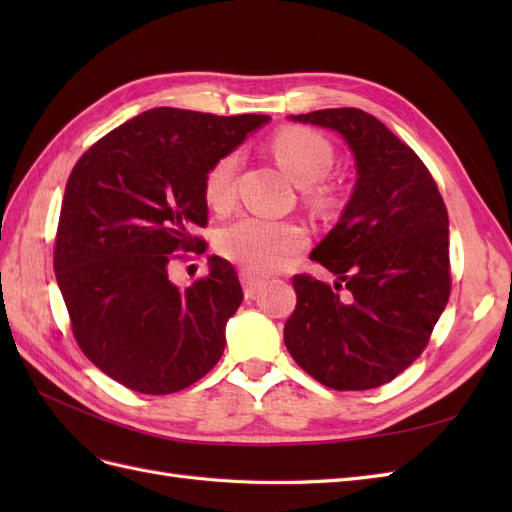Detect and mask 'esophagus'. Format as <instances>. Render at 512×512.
Instances as JSON below:
<instances>
[{"label":"esophagus","mask_w":512,"mask_h":512,"mask_svg":"<svg viewBox=\"0 0 512 512\" xmlns=\"http://www.w3.org/2000/svg\"><path fill=\"white\" fill-rule=\"evenodd\" d=\"M241 282H243L245 297H252V294H256L262 286H265V282H262L260 277H256V275L250 273V271H241Z\"/></svg>","instance_id":"34e87169"}]
</instances>
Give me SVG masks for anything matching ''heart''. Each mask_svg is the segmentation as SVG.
Listing matches in <instances>:
<instances>
[{
	"label": "heart",
	"mask_w": 512,
	"mask_h": 512,
	"mask_svg": "<svg viewBox=\"0 0 512 512\" xmlns=\"http://www.w3.org/2000/svg\"><path fill=\"white\" fill-rule=\"evenodd\" d=\"M273 153L286 173L305 185L312 203L327 207L333 203V190L322 179L333 168V147L312 128H284L273 136ZM237 153L218 158L205 175V203L213 211H228L237 198ZM307 245V232L294 222H275L258 215H245L220 230L218 247L224 258L237 262L250 273H273L286 267L294 254Z\"/></svg>",
	"instance_id": "heart-1"
}]
</instances>
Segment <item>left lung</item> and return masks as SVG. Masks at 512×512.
<instances>
[{"label": "left lung", "mask_w": 512, "mask_h": 512, "mask_svg": "<svg viewBox=\"0 0 512 512\" xmlns=\"http://www.w3.org/2000/svg\"><path fill=\"white\" fill-rule=\"evenodd\" d=\"M290 119L342 134L356 183L342 218L309 256L337 282L292 277L297 307L284 342L329 389H376L421 356L448 303L446 205L423 160L374 115L348 106Z\"/></svg>", "instance_id": "1"}]
</instances>
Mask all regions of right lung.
Instances as JSON below:
<instances>
[{"mask_svg": "<svg viewBox=\"0 0 512 512\" xmlns=\"http://www.w3.org/2000/svg\"><path fill=\"white\" fill-rule=\"evenodd\" d=\"M160 106L91 145L72 168L53 265L72 333L87 359L145 395L177 393L220 361L226 322L243 301L235 267L209 258V275L181 290L168 265L195 252L207 226L211 164L267 123Z\"/></svg>", "mask_w": 512, "mask_h": 512, "instance_id": "add662e5", "label": "right lung"}]
</instances>
